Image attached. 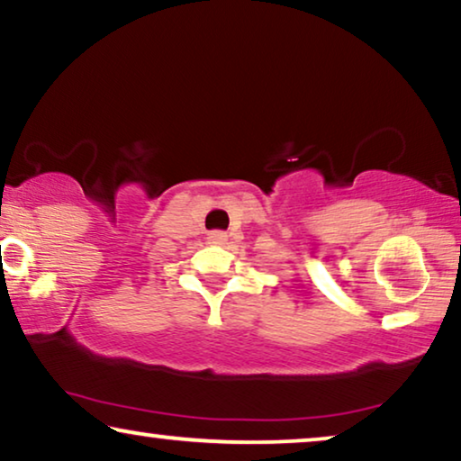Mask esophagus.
Segmentation results:
<instances>
[{
  "instance_id": "esophagus-1",
  "label": "esophagus",
  "mask_w": 461,
  "mask_h": 461,
  "mask_svg": "<svg viewBox=\"0 0 461 461\" xmlns=\"http://www.w3.org/2000/svg\"><path fill=\"white\" fill-rule=\"evenodd\" d=\"M225 240H228V233H225V231H211L209 233V242L211 244H225Z\"/></svg>"
}]
</instances>
